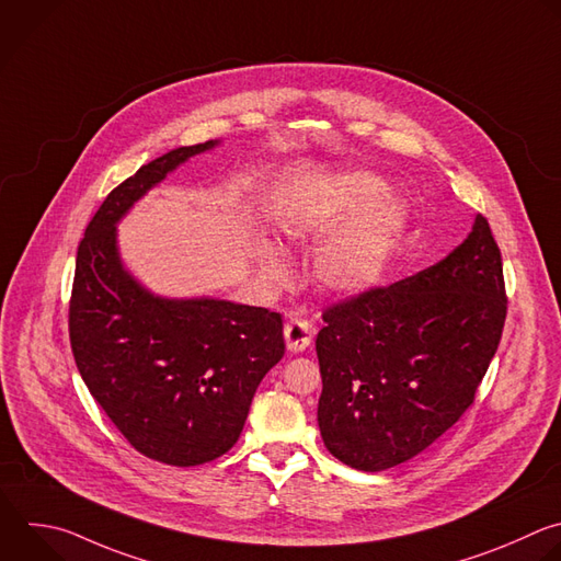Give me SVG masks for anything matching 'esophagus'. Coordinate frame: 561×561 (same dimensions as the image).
<instances>
[{"instance_id": "obj_1", "label": "esophagus", "mask_w": 561, "mask_h": 561, "mask_svg": "<svg viewBox=\"0 0 561 561\" xmlns=\"http://www.w3.org/2000/svg\"><path fill=\"white\" fill-rule=\"evenodd\" d=\"M284 339L288 350L304 352L312 343V325L301 317H290L284 325Z\"/></svg>"}]
</instances>
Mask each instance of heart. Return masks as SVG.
<instances>
[{
    "mask_svg": "<svg viewBox=\"0 0 561 561\" xmlns=\"http://www.w3.org/2000/svg\"><path fill=\"white\" fill-rule=\"evenodd\" d=\"M341 226L344 229L319 251L314 277L328 293L358 295L381 277L405 229V209L397 196L386 192L381 178L363 171H343L314 186L312 198L290 218L288 236L321 240ZM257 262L268 282H286V262L273 244L264 242L260 247Z\"/></svg>",
    "mask_w": 561,
    "mask_h": 561,
    "instance_id": "obj_1",
    "label": "heart"
}]
</instances>
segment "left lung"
Returning <instances> with one entry per match:
<instances>
[{
    "mask_svg": "<svg viewBox=\"0 0 561 561\" xmlns=\"http://www.w3.org/2000/svg\"><path fill=\"white\" fill-rule=\"evenodd\" d=\"M506 319L486 218L438 264L323 312L317 356L323 445L358 471L397 467L473 403Z\"/></svg>",
    "mask_w": 561,
    "mask_h": 561,
    "instance_id": "left-lung-1",
    "label": "left lung"
}]
</instances>
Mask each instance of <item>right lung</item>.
<instances>
[{
	"instance_id": "add662e5",
	"label": "right lung",
	"mask_w": 561,
	"mask_h": 561,
	"mask_svg": "<svg viewBox=\"0 0 561 561\" xmlns=\"http://www.w3.org/2000/svg\"><path fill=\"white\" fill-rule=\"evenodd\" d=\"M220 140L142 164L103 201L77 251L70 343L81 379L142 456L196 467L240 438L266 371L284 356L279 312L147 290L118 253L116 225L167 173Z\"/></svg>"
}]
</instances>
